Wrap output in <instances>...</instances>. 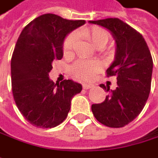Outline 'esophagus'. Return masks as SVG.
<instances>
[{
	"instance_id": "1",
	"label": "esophagus",
	"mask_w": 158,
	"mask_h": 158,
	"mask_svg": "<svg viewBox=\"0 0 158 158\" xmlns=\"http://www.w3.org/2000/svg\"><path fill=\"white\" fill-rule=\"evenodd\" d=\"M83 89H91V88H94L93 84H83L82 85Z\"/></svg>"
}]
</instances>
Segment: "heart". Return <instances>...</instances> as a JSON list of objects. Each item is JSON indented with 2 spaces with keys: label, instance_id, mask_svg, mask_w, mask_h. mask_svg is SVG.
Segmentation results:
<instances>
[{
  "label": "heart",
  "instance_id": "1",
  "mask_svg": "<svg viewBox=\"0 0 158 158\" xmlns=\"http://www.w3.org/2000/svg\"><path fill=\"white\" fill-rule=\"evenodd\" d=\"M82 34L96 49L103 48L108 43L109 40V34L108 31L100 27H92L85 29L83 30ZM77 39L78 36L76 33H71L66 38L63 44V52L65 55H69L72 52L77 43ZM101 69L102 63L98 60H79L73 66L72 73L76 78L79 79H90Z\"/></svg>",
  "mask_w": 158,
  "mask_h": 158
}]
</instances>
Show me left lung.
<instances>
[{
  "label": "left lung",
  "mask_w": 158,
  "mask_h": 158,
  "mask_svg": "<svg viewBox=\"0 0 158 158\" xmlns=\"http://www.w3.org/2000/svg\"><path fill=\"white\" fill-rule=\"evenodd\" d=\"M110 31L116 42L115 60L107 75L116 76L118 87L108 91L106 99L93 104L91 110L96 119L109 127H122L140 114L148 98L151 89L153 60L143 36L118 18L89 21Z\"/></svg>",
  "instance_id": "obj_1"
}]
</instances>
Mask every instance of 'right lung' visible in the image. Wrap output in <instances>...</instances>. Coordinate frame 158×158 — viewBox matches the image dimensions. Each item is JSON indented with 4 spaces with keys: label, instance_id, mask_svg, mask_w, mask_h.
<instances>
[{
    "label": "right lung",
    "instance_id": "right-lung-1",
    "mask_svg": "<svg viewBox=\"0 0 158 158\" xmlns=\"http://www.w3.org/2000/svg\"><path fill=\"white\" fill-rule=\"evenodd\" d=\"M85 21L47 13L31 22L19 37L10 61L15 103L31 125L51 128L64 121L72 98L82 86L71 79L55 84L49 77L55 60L63 57L65 38Z\"/></svg>",
    "mask_w": 158,
    "mask_h": 158
}]
</instances>
